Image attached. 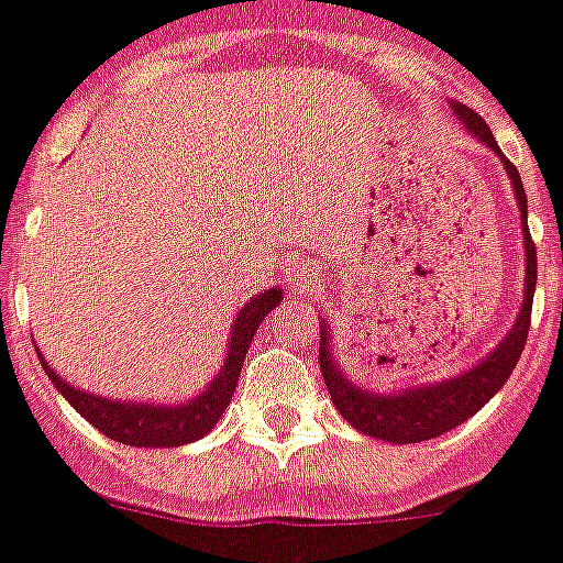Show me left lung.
<instances>
[{"mask_svg":"<svg viewBox=\"0 0 563 563\" xmlns=\"http://www.w3.org/2000/svg\"><path fill=\"white\" fill-rule=\"evenodd\" d=\"M450 108L461 119L466 130L475 135L477 141L497 152L506 166L508 177L514 183V194H517L519 213H522V235H525V299L522 311H519L517 322L508 330L506 339L486 355L477 366H472L464 375H455L450 380L430 383V386L406 388L397 394H375L366 388L355 386L344 377L339 361L333 358L330 350V330L322 322V335H319V366H322L324 386L330 391V400L339 408L341 417L353 424L361 433L372 435V439L391 441V444H417V441L435 439V435L448 433V430L459 428L470 417H475L483 406H486L511 377L514 366H517L519 355L525 350L530 330V308H533V291H536V244L530 241L528 230V197H525L522 177H519L517 166L506 161V155L497 146L495 135L488 130L481 115L466 104L453 102Z\"/></svg>","mask_w":563,"mask_h":563,"instance_id":"1","label":"left lung"}]
</instances>
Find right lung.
Returning <instances> with one entry per match:
<instances>
[{"mask_svg": "<svg viewBox=\"0 0 563 563\" xmlns=\"http://www.w3.org/2000/svg\"><path fill=\"white\" fill-rule=\"evenodd\" d=\"M280 286H272L257 294V297L246 299V306L241 308L233 322V335L228 341V358H224V366L219 369L217 380H210V386H205L199 397H191L183 406L108 400V397H99V394L68 386L46 364L41 353L38 361L46 375H49L52 386L66 397L68 406L75 408L86 422H91L108 439L119 441V444H130V448H180V444H191V441L208 435L213 424L219 422L224 408L233 400L235 383L241 377V364H244L246 350H250L252 339H255V330L261 328V322H264V317L272 308L280 306Z\"/></svg>", "mask_w": 563, "mask_h": 563, "instance_id": "add662e5", "label": "right lung"}]
</instances>
